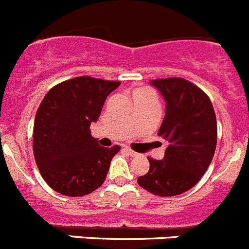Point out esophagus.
I'll return each instance as SVG.
<instances>
[{"label":"esophagus","mask_w":249,"mask_h":249,"mask_svg":"<svg viewBox=\"0 0 249 249\" xmlns=\"http://www.w3.org/2000/svg\"><path fill=\"white\" fill-rule=\"evenodd\" d=\"M124 152H126L128 156H131V157H136V156H137V153H136L135 151H132L131 148H128V147H124Z\"/></svg>","instance_id":"esophagus-1"}]
</instances>
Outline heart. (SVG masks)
<instances>
[{"label": "heart", "mask_w": 249, "mask_h": 249, "mask_svg": "<svg viewBox=\"0 0 249 249\" xmlns=\"http://www.w3.org/2000/svg\"><path fill=\"white\" fill-rule=\"evenodd\" d=\"M144 91H147V89H140V91H136L135 93H138V92H144Z\"/></svg>", "instance_id": "obj_1"}]
</instances>
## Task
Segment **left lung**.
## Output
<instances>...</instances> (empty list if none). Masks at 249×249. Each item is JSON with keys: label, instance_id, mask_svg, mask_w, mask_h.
<instances>
[{"label": "left lung", "instance_id": "1", "mask_svg": "<svg viewBox=\"0 0 249 249\" xmlns=\"http://www.w3.org/2000/svg\"><path fill=\"white\" fill-rule=\"evenodd\" d=\"M151 85L166 101L158 136L168 146L163 160L148 157L149 171L137 182L153 195L171 197L191 190L210 167L217 146V120L210 97L190 81L169 77Z\"/></svg>", "mask_w": 249, "mask_h": 249}]
</instances>
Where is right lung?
I'll use <instances>...</instances> for the list:
<instances>
[{
    "mask_svg": "<svg viewBox=\"0 0 249 249\" xmlns=\"http://www.w3.org/2000/svg\"><path fill=\"white\" fill-rule=\"evenodd\" d=\"M120 81L81 76L50 89L37 109L34 155L46 183L68 197H81L105 182L120 146L98 144L89 126Z\"/></svg>",
    "mask_w": 249,
    "mask_h": 249,
    "instance_id": "add662e5",
    "label": "right lung"
}]
</instances>
